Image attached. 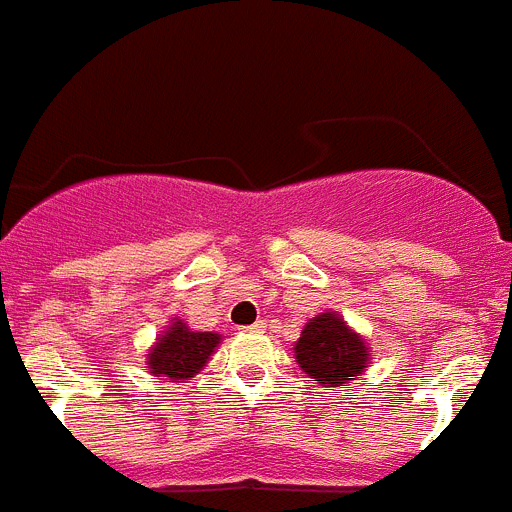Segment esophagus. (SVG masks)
I'll return each instance as SVG.
<instances>
[{"label":"esophagus","instance_id":"1","mask_svg":"<svg viewBox=\"0 0 512 512\" xmlns=\"http://www.w3.org/2000/svg\"><path fill=\"white\" fill-rule=\"evenodd\" d=\"M264 330H266V322L259 320V322H253L251 327H246V330H243V332H264Z\"/></svg>","mask_w":512,"mask_h":512}]
</instances>
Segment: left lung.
<instances>
[{
  "label": "left lung",
  "mask_w": 512,
  "mask_h": 512,
  "mask_svg": "<svg viewBox=\"0 0 512 512\" xmlns=\"http://www.w3.org/2000/svg\"><path fill=\"white\" fill-rule=\"evenodd\" d=\"M294 358L309 378H317L325 388H337L365 373L370 348L340 314L320 312L304 325L294 345Z\"/></svg>",
  "instance_id": "left-lung-1"
}]
</instances>
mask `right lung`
Returning a JSON list of instances; mask_svg holds the SVG:
<instances>
[{
    "mask_svg": "<svg viewBox=\"0 0 512 512\" xmlns=\"http://www.w3.org/2000/svg\"><path fill=\"white\" fill-rule=\"evenodd\" d=\"M218 332H192L182 320L172 322L147 355L149 373L172 383H187L205 368L218 348Z\"/></svg>",
    "mask_w": 512,
    "mask_h": 512,
    "instance_id": "1",
    "label": "right lung"
}]
</instances>
